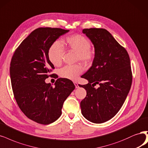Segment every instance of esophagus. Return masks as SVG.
Segmentation results:
<instances>
[{
  "label": "esophagus",
  "instance_id": "1",
  "mask_svg": "<svg viewBox=\"0 0 148 148\" xmlns=\"http://www.w3.org/2000/svg\"><path fill=\"white\" fill-rule=\"evenodd\" d=\"M74 84H75V88L77 89V88H79V86H78V84L76 83V82H74Z\"/></svg>",
  "mask_w": 148,
  "mask_h": 148
}]
</instances>
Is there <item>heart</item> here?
I'll list each match as a JSON object with an SVG mask.
<instances>
[{
  "label": "heart",
  "mask_w": 148,
  "mask_h": 148,
  "mask_svg": "<svg viewBox=\"0 0 148 148\" xmlns=\"http://www.w3.org/2000/svg\"><path fill=\"white\" fill-rule=\"evenodd\" d=\"M63 44L67 49L76 52V60H81L88 64L92 60L94 53L90 49L91 44L88 39L83 35L75 34L66 37L63 40ZM64 48L59 41L54 42L49 48L48 59L55 66H59L62 62ZM83 68L80 65H65L59 70L61 77L70 80H75L82 73Z\"/></svg>",
  "instance_id": "1"
}]
</instances>
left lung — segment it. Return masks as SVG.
<instances>
[{
    "label": "left lung",
    "mask_w": 148,
    "mask_h": 148,
    "mask_svg": "<svg viewBox=\"0 0 148 148\" xmlns=\"http://www.w3.org/2000/svg\"><path fill=\"white\" fill-rule=\"evenodd\" d=\"M83 33L92 43L95 55L91 67L81 76L88 84H79L87 93L80 103L81 113L91 123L101 124L118 113L129 92L132 81L130 58L106 29H84ZM96 84L99 85L97 89L93 88Z\"/></svg>",
    "instance_id": "1"
}]
</instances>
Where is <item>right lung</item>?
Listing matches in <instances>:
<instances>
[{"mask_svg":"<svg viewBox=\"0 0 148 148\" xmlns=\"http://www.w3.org/2000/svg\"><path fill=\"white\" fill-rule=\"evenodd\" d=\"M68 32L60 28L35 29L20 44L12 59L10 74L15 100L23 113L39 124L56 121L64 101L75 88L68 79H58L54 88L45 81L54 69L48 59L49 48Z\"/></svg>","mask_w":148,"mask_h":148,"instance_id":"1","label":"right lung"}]
</instances>
